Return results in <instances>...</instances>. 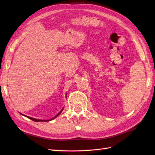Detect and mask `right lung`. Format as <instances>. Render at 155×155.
Wrapping results in <instances>:
<instances>
[{
	"instance_id": "1",
	"label": "right lung",
	"mask_w": 155,
	"mask_h": 155,
	"mask_svg": "<svg viewBox=\"0 0 155 155\" xmlns=\"http://www.w3.org/2000/svg\"><path fill=\"white\" fill-rule=\"evenodd\" d=\"M62 110H63V109H62V110L59 112V113H58V114L55 117H53V119H51V120H53V119H55V118H56L57 117L58 115H59L60 114H61V113L62 112ZM22 115V114H21ZM25 117H28V119H31V120H34V121H36V122H39V121H49V120H40V119H33V118H32V117H27V116H25Z\"/></svg>"
}]
</instances>
